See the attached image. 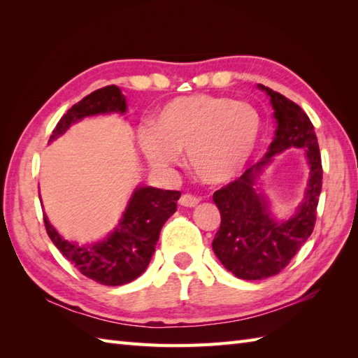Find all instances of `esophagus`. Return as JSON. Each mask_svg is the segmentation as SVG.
Wrapping results in <instances>:
<instances>
[{"instance_id": "1", "label": "esophagus", "mask_w": 358, "mask_h": 358, "mask_svg": "<svg viewBox=\"0 0 358 358\" xmlns=\"http://www.w3.org/2000/svg\"><path fill=\"white\" fill-rule=\"evenodd\" d=\"M178 203H180V206H183V208H195L196 204L200 203V200L196 199V196L191 195V194H185V195L180 196Z\"/></svg>"}]
</instances>
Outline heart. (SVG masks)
Wrapping results in <instances>:
<instances>
[{"instance_id":"1","label":"heart","mask_w":358,"mask_h":358,"mask_svg":"<svg viewBox=\"0 0 358 358\" xmlns=\"http://www.w3.org/2000/svg\"><path fill=\"white\" fill-rule=\"evenodd\" d=\"M262 135L263 117L255 106L199 94L167 101L158 110L154 127L143 129L138 141L154 169H171L180 152H186L196 178L223 185L246 169Z\"/></svg>"}]
</instances>
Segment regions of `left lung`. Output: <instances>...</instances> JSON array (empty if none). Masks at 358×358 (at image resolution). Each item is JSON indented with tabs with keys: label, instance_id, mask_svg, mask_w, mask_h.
<instances>
[{
	"label": "left lung",
	"instance_id": "left-lung-1",
	"mask_svg": "<svg viewBox=\"0 0 358 358\" xmlns=\"http://www.w3.org/2000/svg\"><path fill=\"white\" fill-rule=\"evenodd\" d=\"M257 87L269 98L275 135L260 162L214 194L222 224L212 241V249L224 268L249 281L277 275L305 245L314 229L323 178L317 135L305 110L275 90L263 85ZM291 147L306 152L310 177L294 214L277 219L261 189V177L275 157Z\"/></svg>",
	"mask_w": 358,
	"mask_h": 358
}]
</instances>
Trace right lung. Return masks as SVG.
Segmentation results:
<instances>
[{
    "instance_id": "add662e5",
    "label": "right lung",
    "mask_w": 358,
    "mask_h": 358,
    "mask_svg": "<svg viewBox=\"0 0 358 358\" xmlns=\"http://www.w3.org/2000/svg\"><path fill=\"white\" fill-rule=\"evenodd\" d=\"M127 110L126 96L118 86L95 90L73 104L53 129L49 143L63 136L78 121ZM178 191L138 185L129 199L118 224L104 238L78 245L66 240L44 214V224L53 245L83 275L106 286L131 283L146 271L163 224L177 210ZM41 201V200H40Z\"/></svg>"
}]
</instances>
